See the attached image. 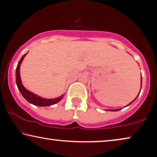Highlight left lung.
<instances>
[{
  "label": "left lung",
  "mask_w": 157,
  "mask_h": 157,
  "mask_svg": "<svg viewBox=\"0 0 157 157\" xmlns=\"http://www.w3.org/2000/svg\"><path fill=\"white\" fill-rule=\"evenodd\" d=\"M142 75H141V89H142ZM140 91H141V90H140ZM140 92H139V94H140ZM139 94L137 95V97L139 96ZM137 97H136V98L135 99H134V100L133 101H131V102H130V103L129 104V105H127V106H125V107H127V106H129V105H131V104H132V102H133V101H134V100H135L136 98H137ZM120 109H122V108H120V109H107V111H114V112H115V111H119V110H120ZM107 110H106V111H107Z\"/></svg>",
  "instance_id": "obj_1"
}]
</instances>
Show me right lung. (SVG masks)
Here are the masks:
<instances>
[{
  "label": "right lung",
  "mask_w": 157,
  "mask_h": 157,
  "mask_svg": "<svg viewBox=\"0 0 157 157\" xmlns=\"http://www.w3.org/2000/svg\"><path fill=\"white\" fill-rule=\"evenodd\" d=\"M28 52L25 55H23V57H21V59H20L18 63H17L16 72H15V80H16V85L17 88H18V90L21 93L22 95H23V98H25L28 102L31 103L35 106H38V107H46V106L55 105V104L57 103L63 99V94L60 97H58V98L54 99L43 98L37 95V94L33 93L31 92L28 91V90L23 85V84H22L21 75H20V67H21V65L22 62L23 60L24 57H25L26 55L28 54Z\"/></svg>",
  "instance_id": "right-lung-1"
}]
</instances>
